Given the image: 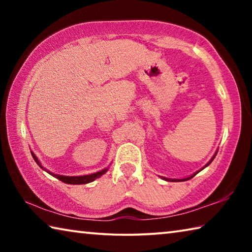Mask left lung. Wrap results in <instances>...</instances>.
Listing matches in <instances>:
<instances>
[{
	"label": "left lung",
	"instance_id": "obj_1",
	"mask_svg": "<svg viewBox=\"0 0 252 252\" xmlns=\"http://www.w3.org/2000/svg\"><path fill=\"white\" fill-rule=\"evenodd\" d=\"M217 152H218V151H217ZM217 152L215 153V156H213V157L211 158V160H210V161H209V162H208V163H207L206 165H204V167H203V168H202L201 170H203L204 168H206V167H208V165L211 163V162L213 161V159H215V157H216V155H217ZM201 170H199V171H201ZM199 171H198V172H195L194 174H192V176H190V177H188V178H185V179H168V178H164V177H162V179H164V180H167V181H171V182H179V181H187V180H189V179H191V178H193V177L195 176V174H197V173H199Z\"/></svg>",
	"mask_w": 252,
	"mask_h": 252
}]
</instances>
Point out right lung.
<instances>
[{"mask_svg": "<svg viewBox=\"0 0 252 252\" xmlns=\"http://www.w3.org/2000/svg\"><path fill=\"white\" fill-rule=\"evenodd\" d=\"M31 153H32V157H33L34 161H35L36 163L39 164L42 169L45 170L46 172H49L51 176H53V177H55L57 179H59L60 181L67 183V185H85V183H90L92 181H94L95 179L100 178L102 174H104L106 171H108V168H105L103 170H101V171H99V172H95V173H92V174H87V176H79V177H69V176H61V174H54V173L48 171V170L42 167L41 163H40V161L37 160L36 156L34 155L33 152H31Z\"/></svg>", "mask_w": 252, "mask_h": 252, "instance_id": "add662e5", "label": "right lung"}]
</instances>
